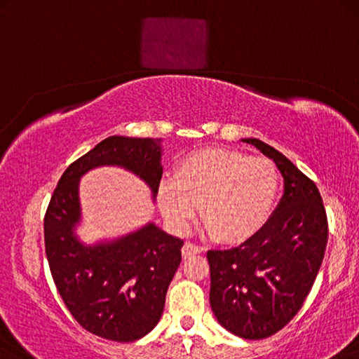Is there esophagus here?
Wrapping results in <instances>:
<instances>
[{"label":"esophagus","instance_id":"obj_1","mask_svg":"<svg viewBox=\"0 0 359 359\" xmlns=\"http://www.w3.org/2000/svg\"><path fill=\"white\" fill-rule=\"evenodd\" d=\"M201 252H203V248L196 246V244H193V243H185L184 248H182V257L184 259H189V257H191V255L201 254Z\"/></svg>","mask_w":359,"mask_h":359}]
</instances>
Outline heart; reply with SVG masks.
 <instances>
[{
    "instance_id": "b5f03b06",
    "label": "heart",
    "mask_w": 359,
    "mask_h": 359,
    "mask_svg": "<svg viewBox=\"0 0 359 359\" xmlns=\"http://www.w3.org/2000/svg\"><path fill=\"white\" fill-rule=\"evenodd\" d=\"M278 184V170L269 159L204 149L182 158L174 177L161 180L158 204L175 230H184L200 206L201 222L214 241L240 244L265 225Z\"/></svg>"
}]
</instances>
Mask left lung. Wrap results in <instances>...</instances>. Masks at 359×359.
I'll return each instance as SVG.
<instances>
[{
    "label": "left lung",
    "mask_w": 359,
    "mask_h": 359,
    "mask_svg": "<svg viewBox=\"0 0 359 359\" xmlns=\"http://www.w3.org/2000/svg\"><path fill=\"white\" fill-rule=\"evenodd\" d=\"M273 159L284 179L275 212L252 238L209 251V302L238 337L259 340L286 326L302 309L327 244V217L315 182L259 139H243Z\"/></svg>",
    "instance_id": "1"
}]
</instances>
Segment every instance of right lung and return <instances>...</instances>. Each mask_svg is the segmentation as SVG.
I'll use <instances>...</instances> for the list:
<instances>
[{
	"mask_svg": "<svg viewBox=\"0 0 359 359\" xmlns=\"http://www.w3.org/2000/svg\"><path fill=\"white\" fill-rule=\"evenodd\" d=\"M161 155V139L102 140L62 174L44 215L46 257L62 300L86 331L113 342H134L156 326L184 241L150 222L116 240L83 244L75 231L79 179L94 168L119 166L139 175L155 198Z\"/></svg>",
	"mask_w": 359,
	"mask_h": 359,
	"instance_id": "1",
	"label": "right lung"
}]
</instances>
